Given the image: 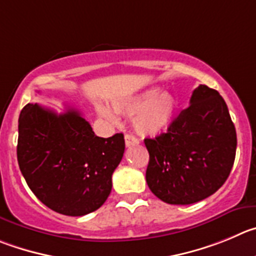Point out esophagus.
Wrapping results in <instances>:
<instances>
[{"label": "esophagus", "instance_id": "obj_1", "mask_svg": "<svg viewBox=\"0 0 256 256\" xmlns=\"http://www.w3.org/2000/svg\"><path fill=\"white\" fill-rule=\"evenodd\" d=\"M125 144L128 148L132 146V145L139 144V140L136 139L134 135H131V134H128V135H125Z\"/></svg>", "mask_w": 256, "mask_h": 256}]
</instances>
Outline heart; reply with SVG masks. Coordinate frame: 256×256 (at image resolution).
Instances as JSON below:
<instances>
[{"label": "heart", "mask_w": 256, "mask_h": 256, "mask_svg": "<svg viewBox=\"0 0 256 256\" xmlns=\"http://www.w3.org/2000/svg\"><path fill=\"white\" fill-rule=\"evenodd\" d=\"M178 100L169 92H162V88L152 87L136 94L128 96L112 101V108L116 114L134 117L135 131L142 136H155L169 128L176 116ZM97 111L104 118L116 121L117 117L111 110L100 104Z\"/></svg>", "instance_id": "heart-1"}]
</instances>
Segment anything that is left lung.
I'll return each mask as SVG.
<instances>
[{"instance_id": "left-lung-1", "label": "left lung", "mask_w": 256, "mask_h": 256, "mask_svg": "<svg viewBox=\"0 0 256 256\" xmlns=\"http://www.w3.org/2000/svg\"><path fill=\"white\" fill-rule=\"evenodd\" d=\"M144 142L150 190L166 204H192L226 182L238 139L226 102L216 90L200 84L166 132Z\"/></svg>"}]
</instances>
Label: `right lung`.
<instances>
[{
    "mask_svg": "<svg viewBox=\"0 0 256 256\" xmlns=\"http://www.w3.org/2000/svg\"><path fill=\"white\" fill-rule=\"evenodd\" d=\"M125 152L124 134L98 138L77 110L56 114L28 104L18 117V162L45 206L66 216L98 210Z\"/></svg>",
    "mask_w": 256,
    "mask_h": 256,
    "instance_id": "obj_1",
    "label": "right lung"
}]
</instances>
